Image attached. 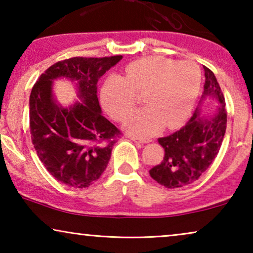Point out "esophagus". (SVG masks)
I'll return each mask as SVG.
<instances>
[{
  "mask_svg": "<svg viewBox=\"0 0 253 253\" xmlns=\"http://www.w3.org/2000/svg\"><path fill=\"white\" fill-rule=\"evenodd\" d=\"M131 139L133 141H136V143H150L152 141L150 138H139V137H131Z\"/></svg>",
  "mask_w": 253,
  "mask_h": 253,
  "instance_id": "obj_1",
  "label": "esophagus"
}]
</instances>
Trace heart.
<instances>
[{"label":"heart","instance_id":"heart-1","mask_svg":"<svg viewBox=\"0 0 253 253\" xmlns=\"http://www.w3.org/2000/svg\"><path fill=\"white\" fill-rule=\"evenodd\" d=\"M202 71L192 61L176 62L148 56L129 63L122 76L107 77L100 89L103 109L117 122L126 121L144 95L147 107L134 113L126 123L131 134L148 137L162 126H182L198 98Z\"/></svg>","mask_w":253,"mask_h":253}]
</instances>
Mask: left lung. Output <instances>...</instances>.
Returning a JSON list of instances; mask_svg holds the SVG:
<instances>
[{
	"label": "left lung",
	"instance_id": "1",
	"mask_svg": "<svg viewBox=\"0 0 253 253\" xmlns=\"http://www.w3.org/2000/svg\"><path fill=\"white\" fill-rule=\"evenodd\" d=\"M205 70L204 95L219 100L220 107L215 115L202 119L198 112L176 132L159 138L165 157L160 164L151 168L150 175L159 184L168 189L182 188L196 182L207 170L219 153L227 129V108L213 71Z\"/></svg>",
	"mask_w": 253,
	"mask_h": 253
}]
</instances>
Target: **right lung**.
<instances>
[{
  "mask_svg": "<svg viewBox=\"0 0 253 253\" xmlns=\"http://www.w3.org/2000/svg\"><path fill=\"white\" fill-rule=\"evenodd\" d=\"M122 55L72 57L47 69L30 95V132L38 157L57 181L74 188H87L105 169L113 146L122 132L101 114L96 84ZM68 77L79 83L83 99L64 110L53 102L51 83Z\"/></svg>",
  "mask_w": 253,
  "mask_h": 253,
  "instance_id": "right-lung-1",
  "label": "right lung"
}]
</instances>
